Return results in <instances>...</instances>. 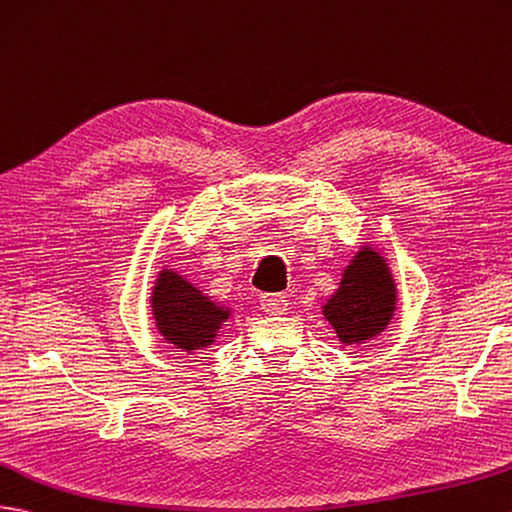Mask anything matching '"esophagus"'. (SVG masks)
Wrapping results in <instances>:
<instances>
[{
    "label": "esophagus",
    "mask_w": 512,
    "mask_h": 512,
    "mask_svg": "<svg viewBox=\"0 0 512 512\" xmlns=\"http://www.w3.org/2000/svg\"><path fill=\"white\" fill-rule=\"evenodd\" d=\"M261 310L270 316H279L288 310V299L283 294H261Z\"/></svg>",
    "instance_id": "obj_1"
}]
</instances>
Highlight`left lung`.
<instances>
[{"label":"left lung","instance_id":"obj_1","mask_svg":"<svg viewBox=\"0 0 512 512\" xmlns=\"http://www.w3.org/2000/svg\"><path fill=\"white\" fill-rule=\"evenodd\" d=\"M397 285L388 261L362 246L344 268L338 290L323 305V316L342 344H362L386 331L397 310Z\"/></svg>","mask_w":512,"mask_h":512}]
</instances>
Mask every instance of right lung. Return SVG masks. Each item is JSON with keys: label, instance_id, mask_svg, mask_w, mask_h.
<instances>
[{"label": "right lung", "instance_id": "1", "mask_svg": "<svg viewBox=\"0 0 512 512\" xmlns=\"http://www.w3.org/2000/svg\"><path fill=\"white\" fill-rule=\"evenodd\" d=\"M150 303L163 340L187 353L216 342L222 325L231 318V307L211 301V296L202 294L192 281L168 268L157 275Z\"/></svg>", "mask_w": 512, "mask_h": 512}]
</instances>
